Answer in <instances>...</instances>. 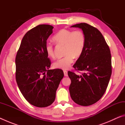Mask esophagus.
Returning <instances> with one entry per match:
<instances>
[{"mask_svg":"<svg viewBox=\"0 0 125 125\" xmlns=\"http://www.w3.org/2000/svg\"><path fill=\"white\" fill-rule=\"evenodd\" d=\"M63 72H64V75L65 77H67V76H68V72H67V71H63Z\"/></svg>","mask_w":125,"mask_h":125,"instance_id":"34e87169","label":"esophagus"}]
</instances>
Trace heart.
Wrapping results in <instances>:
<instances>
[{
	"instance_id": "heart-1",
	"label": "heart",
	"mask_w": 125,
	"mask_h": 125,
	"mask_svg": "<svg viewBox=\"0 0 125 125\" xmlns=\"http://www.w3.org/2000/svg\"><path fill=\"white\" fill-rule=\"evenodd\" d=\"M54 41L57 44L65 45L64 54L63 58H59L53 63L56 68L65 70L73 62L74 58H77L82 54L85 43V37L81 31H72L67 29H61L55 35ZM46 52L51 58L54 57L53 46L50 43L46 44Z\"/></svg>"
}]
</instances>
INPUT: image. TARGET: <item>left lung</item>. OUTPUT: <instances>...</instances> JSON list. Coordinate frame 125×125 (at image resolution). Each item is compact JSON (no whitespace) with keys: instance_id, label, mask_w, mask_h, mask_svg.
I'll return each instance as SVG.
<instances>
[{"instance_id":"1","label":"left lung","mask_w":125,"mask_h":125,"mask_svg":"<svg viewBox=\"0 0 125 125\" xmlns=\"http://www.w3.org/2000/svg\"><path fill=\"white\" fill-rule=\"evenodd\" d=\"M82 29L85 37V46L73 68L82 71L77 75L68 71L71 80L69 93L77 104H94L104 94L111 75L110 50L103 35L95 27L86 23L72 26Z\"/></svg>"}]
</instances>
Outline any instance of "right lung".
Here are the masks:
<instances>
[{
	"label": "right lung",
	"mask_w": 125,
	"mask_h": 125,
	"mask_svg": "<svg viewBox=\"0 0 125 125\" xmlns=\"http://www.w3.org/2000/svg\"><path fill=\"white\" fill-rule=\"evenodd\" d=\"M53 27L39 25L23 37L15 58L16 80L25 99L39 107L50 106L64 77L62 70L49 69L51 61L45 47Z\"/></svg>",
	"instance_id": "right-lung-1"
}]
</instances>
